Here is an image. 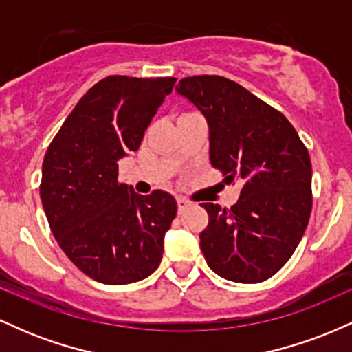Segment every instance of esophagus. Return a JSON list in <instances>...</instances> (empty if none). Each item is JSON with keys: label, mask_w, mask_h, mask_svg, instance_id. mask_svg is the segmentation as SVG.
<instances>
[{"label": "esophagus", "mask_w": 352, "mask_h": 352, "mask_svg": "<svg viewBox=\"0 0 352 352\" xmlns=\"http://www.w3.org/2000/svg\"><path fill=\"white\" fill-rule=\"evenodd\" d=\"M177 207H179V213H184L185 210L190 207V201L187 199H184V197H179V199H177Z\"/></svg>", "instance_id": "obj_1"}]
</instances>
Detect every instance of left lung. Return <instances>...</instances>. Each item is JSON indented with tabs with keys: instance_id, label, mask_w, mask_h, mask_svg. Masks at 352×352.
Masks as SVG:
<instances>
[{
	"instance_id": "left-lung-1",
	"label": "left lung",
	"mask_w": 352,
	"mask_h": 352,
	"mask_svg": "<svg viewBox=\"0 0 352 352\" xmlns=\"http://www.w3.org/2000/svg\"><path fill=\"white\" fill-rule=\"evenodd\" d=\"M175 91L207 119L213 167L227 182H241L232 208L201 204L208 213V227L200 233L205 260L225 280H268L292 258L308 227V148L280 111L235 80L192 76Z\"/></svg>"
}]
</instances>
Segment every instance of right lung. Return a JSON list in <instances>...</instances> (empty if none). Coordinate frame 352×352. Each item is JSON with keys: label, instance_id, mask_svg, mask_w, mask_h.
Returning a JSON list of instances; mask_svg holds the SVG:
<instances>
[{"label": "right lung", "instance_id": "right-lung-1", "mask_svg": "<svg viewBox=\"0 0 352 352\" xmlns=\"http://www.w3.org/2000/svg\"><path fill=\"white\" fill-rule=\"evenodd\" d=\"M175 78L109 76L72 109L47 147L39 185L63 252L84 274L127 285L159 268L177 201L164 190L139 195L120 184L119 160L140 147Z\"/></svg>", "mask_w": 352, "mask_h": 352}]
</instances>
